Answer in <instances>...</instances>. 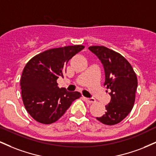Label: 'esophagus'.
Instances as JSON below:
<instances>
[{
  "label": "esophagus",
  "instance_id": "esophagus-1",
  "mask_svg": "<svg viewBox=\"0 0 156 156\" xmlns=\"http://www.w3.org/2000/svg\"><path fill=\"white\" fill-rule=\"evenodd\" d=\"M84 100H85V101L87 102V103H93L95 102V99L93 98H84Z\"/></svg>",
  "mask_w": 156,
  "mask_h": 156
}]
</instances>
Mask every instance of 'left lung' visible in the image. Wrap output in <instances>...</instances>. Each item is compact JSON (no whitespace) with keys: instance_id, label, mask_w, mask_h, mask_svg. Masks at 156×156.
Returning <instances> with one entry per match:
<instances>
[{"instance_id":"obj_1","label":"left lung","mask_w":156,"mask_h":156,"mask_svg":"<svg viewBox=\"0 0 156 156\" xmlns=\"http://www.w3.org/2000/svg\"><path fill=\"white\" fill-rule=\"evenodd\" d=\"M89 49L101 61L105 69L104 86L111 90L112 99L105 105L106 112L98 120L114 125L124 119L133 108L137 89V77L125 57L104 46H90Z\"/></svg>"}]
</instances>
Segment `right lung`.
<instances>
[{
	"label": "right lung",
	"mask_w": 156,
	"mask_h": 156,
	"mask_svg": "<svg viewBox=\"0 0 156 156\" xmlns=\"http://www.w3.org/2000/svg\"><path fill=\"white\" fill-rule=\"evenodd\" d=\"M84 48L78 44L52 48L34 56L25 66L20 80L22 99L36 121L45 125L55 122L81 97L78 92L59 88L56 80L64 77L68 61Z\"/></svg>",
	"instance_id": "add662e5"
}]
</instances>
